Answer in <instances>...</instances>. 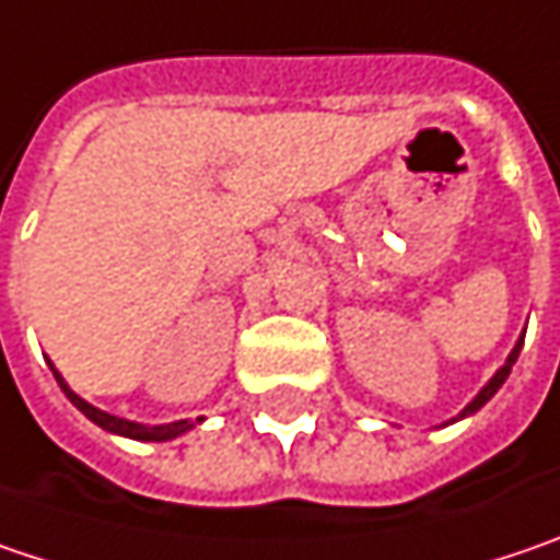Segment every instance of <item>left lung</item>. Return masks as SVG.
<instances>
[{"label": "left lung", "mask_w": 560, "mask_h": 560, "mask_svg": "<svg viewBox=\"0 0 560 560\" xmlns=\"http://www.w3.org/2000/svg\"><path fill=\"white\" fill-rule=\"evenodd\" d=\"M523 339H526V329H523V336L516 339V346H513V351H510V354H508V361H504V364H501V368L494 371V377L488 380V383H485V386L478 389L476 399H472V402H469L466 409L459 411L456 418H450V424H453V421H459V418H469V415H476V411L481 409V406H485V402H488V399H491V396H494V393H498L501 386H504V380L510 377V368H513V364H516V358H520V348H523Z\"/></svg>", "instance_id": "obj_1"}]
</instances>
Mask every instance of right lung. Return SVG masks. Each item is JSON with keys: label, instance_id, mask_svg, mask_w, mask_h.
<instances>
[{"label": "right lung", "instance_id": "add662e5", "mask_svg": "<svg viewBox=\"0 0 560 560\" xmlns=\"http://www.w3.org/2000/svg\"><path fill=\"white\" fill-rule=\"evenodd\" d=\"M50 371H52V377H56V383H59V389L69 396V402L82 411L84 418H91L97 428H104V431H110V434H119V438H129V441H154V444H164V441H174V438H180V434L192 431L196 424H202V421H206V418H196V421L183 418V421H171V424H139V421H129V418H119V415H110V411L91 406L88 399H82V396H79V393L62 380V374L52 368V361H50Z\"/></svg>", "mask_w": 560, "mask_h": 560}]
</instances>
